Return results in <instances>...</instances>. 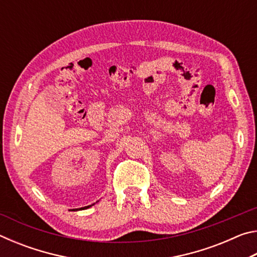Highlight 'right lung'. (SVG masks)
<instances>
[{"label":"right lung","mask_w":257,"mask_h":257,"mask_svg":"<svg viewBox=\"0 0 257 257\" xmlns=\"http://www.w3.org/2000/svg\"><path fill=\"white\" fill-rule=\"evenodd\" d=\"M98 202V201H97ZM96 202V203H97ZM93 205H95V203L94 204H92V205H88V206H85V207H80V208H72L71 211H80V210H86V208H89L90 206H93Z\"/></svg>","instance_id":"add662e5"}]
</instances>
